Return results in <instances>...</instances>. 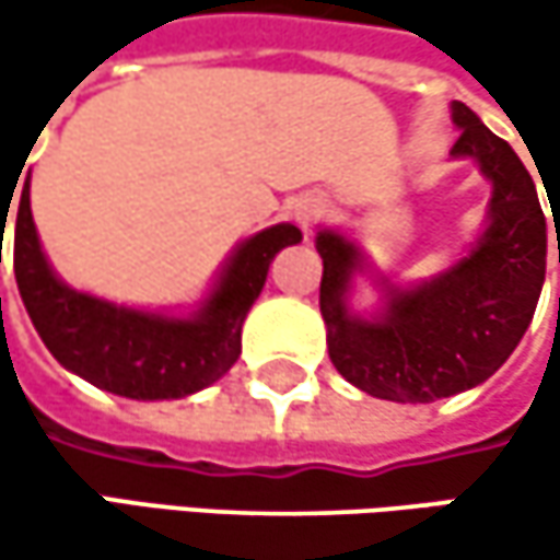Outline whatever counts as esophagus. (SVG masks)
<instances>
[{"label": "esophagus", "instance_id": "1", "mask_svg": "<svg viewBox=\"0 0 560 560\" xmlns=\"http://www.w3.org/2000/svg\"><path fill=\"white\" fill-rule=\"evenodd\" d=\"M320 213H324V203H320L317 197H304V200L298 203V220H301L304 226H307L314 217H320Z\"/></svg>", "mask_w": 560, "mask_h": 560}]
</instances>
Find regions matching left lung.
<instances>
[{
    "label": "left lung",
    "instance_id": "left-lung-1",
    "mask_svg": "<svg viewBox=\"0 0 560 560\" xmlns=\"http://www.w3.org/2000/svg\"><path fill=\"white\" fill-rule=\"evenodd\" d=\"M451 113L460 129L451 155L474 159L493 184L487 230L457 266L411 288L383 281V311L366 320L347 304L353 272H363L360 246L334 230L317 233L330 363L357 389L389 401H434L487 383L532 324L545 281L548 226L532 174L474 109L454 103Z\"/></svg>",
    "mask_w": 560,
    "mask_h": 560
}]
</instances>
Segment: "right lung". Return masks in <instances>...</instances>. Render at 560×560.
Returning <instances> with one entry per match:
<instances>
[{
  "mask_svg": "<svg viewBox=\"0 0 560 560\" xmlns=\"http://www.w3.org/2000/svg\"><path fill=\"white\" fill-rule=\"evenodd\" d=\"M9 203L12 197L5 203L0 200V249ZM294 243H301V230L291 223L269 226L240 243L213 291L187 317L122 307L57 279L32 220V194L25 177L15 213L12 259L25 311L63 370L96 389L159 401L207 389L240 360L243 320L266 284L276 253Z\"/></svg>",
  "mask_w": 560,
  "mask_h": 560,
  "instance_id": "obj_1",
  "label": "right lung"
}]
</instances>
